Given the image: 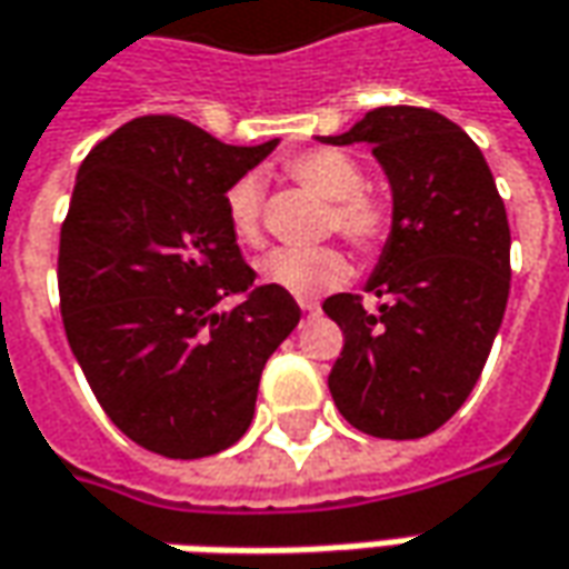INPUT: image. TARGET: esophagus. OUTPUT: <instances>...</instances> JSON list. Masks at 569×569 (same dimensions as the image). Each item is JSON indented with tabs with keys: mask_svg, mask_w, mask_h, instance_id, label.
Masks as SVG:
<instances>
[{
	"mask_svg": "<svg viewBox=\"0 0 569 569\" xmlns=\"http://www.w3.org/2000/svg\"><path fill=\"white\" fill-rule=\"evenodd\" d=\"M299 305H301V311H305V315H308V317H315L317 311H320V305H317L315 299H301Z\"/></svg>",
	"mask_w": 569,
	"mask_h": 569,
	"instance_id": "1",
	"label": "esophagus"
}]
</instances>
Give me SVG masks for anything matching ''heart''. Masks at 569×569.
Here are the masks:
<instances>
[{
  "instance_id": "obj_1",
  "label": "heart",
  "mask_w": 569,
  "mask_h": 569,
  "mask_svg": "<svg viewBox=\"0 0 569 569\" xmlns=\"http://www.w3.org/2000/svg\"><path fill=\"white\" fill-rule=\"evenodd\" d=\"M286 177L299 187L327 199L323 233H339L358 252H380L396 227V211L382 196L367 189L365 168L342 149H305L283 161ZM230 230L242 246H261V183L254 177H239L223 196ZM261 277L296 299H311L330 292L349 280V258L336 246L317 249H283L261 261Z\"/></svg>"
}]
</instances>
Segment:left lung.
<instances>
[{"instance_id": "8db88e82", "label": "left lung", "mask_w": 569, "mask_h": 569, "mask_svg": "<svg viewBox=\"0 0 569 569\" xmlns=\"http://www.w3.org/2000/svg\"><path fill=\"white\" fill-rule=\"evenodd\" d=\"M333 146L370 142L392 187L396 227L365 296L323 311L346 346L330 370L339 415L377 439L439 430L477 386L511 289V227L479 146L439 111H367Z\"/></svg>"}]
</instances>
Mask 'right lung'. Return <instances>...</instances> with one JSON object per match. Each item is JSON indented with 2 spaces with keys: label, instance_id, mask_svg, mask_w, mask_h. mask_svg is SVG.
<instances>
[{
  "label": "right lung",
  "instance_id": "obj_1",
  "mask_svg": "<svg viewBox=\"0 0 569 569\" xmlns=\"http://www.w3.org/2000/svg\"><path fill=\"white\" fill-rule=\"evenodd\" d=\"M273 146L146 114L77 171L58 242L64 333L111 423L154 455L192 461L239 442L261 370L299 323L289 292L254 283L223 208ZM227 295L240 305L220 312Z\"/></svg>",
  "mask_w": 569,
  "mask_h": 569
}]
</instances>
